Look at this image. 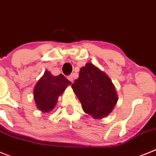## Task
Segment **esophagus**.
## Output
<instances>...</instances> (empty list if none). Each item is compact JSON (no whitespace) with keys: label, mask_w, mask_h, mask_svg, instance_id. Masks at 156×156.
<instances>
[{"label":"esophagus","mask_w":156,"mask_h":156,"mask_svg":"<svg viewBox=\"0 0 156 156\" xmlns=\"http://www.w3.org/2000/svg\"><path fill=\"white\" fill-rule=\"evenodd\" d=\"M68 78L70 81H71V82H73V81H74V75H70L68 77Z\"/></svg>","instance_id":"34e87169"}]
</instances>
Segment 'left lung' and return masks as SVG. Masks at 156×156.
<instances>
[{
    "label": "left lung",
    "mask_w": 156,
    "mask_h": 156,
    "mask_svg": "<svg viewBox=\"0 0 156 156\" xmlns=\"http://www.w3.org/2000/svg\"><path fill=\"white\" fill-rule=\"evenodd\" d=\"M85 113L102 119L111 113L118 97L110 78L92 63L80 69L79 77L71 85Z\"/></svg>",
    "instance_id": "left-lung-1"
}]
</instances>
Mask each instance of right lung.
I'll use <instances>...</instances> for the list:
<instances>
[{
  "label": "right lung",
  "mask_w": 156,
  "mask_h": 156,
  "mask_svg": "<svg viewBox=\"0 0 156 156\" xmlns=\"http://www.w3.org/2000/svg\"><path fill=\"white\" fill-rule=\"evenodd\" d=\"M71 84L62 74L54 76L50 71H45L34 88V99L38 109L44 113L51 111L59 95Z\"/></svg>",
  "instance_id": "1"
}]
</instances>
